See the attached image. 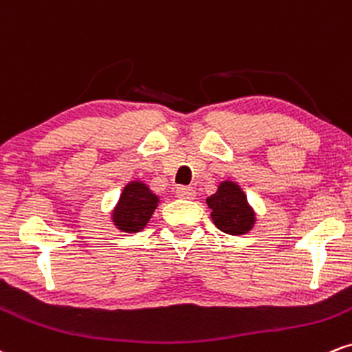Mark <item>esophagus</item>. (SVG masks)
<instances>
[{
    "instance_id": "obj_1",
    "label": "esophagus",
    "mask_w": 352,
    "mask_h": 352,
    "mask_svg": "<svg viewBox=\"0 0 352 352\" xmlns=\"http://www.w3.org/2000/svg\"><path fill=\"white\" fill-rule=\"evenodd\" d=\"M176 196L181 197V199H194L196 189L191 188V186H179V188H176Z\"/></svg>"
}]
</instances>
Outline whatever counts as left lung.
<instances>
[{"label":"left lung","mask_w":352,"mask_h":352,"mask_svg":"<svg viewBox=\"0 0 352 352\" xmlns=\"http://www.w3.org/2000/svg\"><path fill=\"white\" fill-rule=\"evenodd\" d=\"M214 226L229 235H242L254 229L255 210L245 192L234 181H222L217 191L206 199Z\"/></svg>","instance_id":"left-lung-1"}]
</instances>
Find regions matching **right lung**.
Segmentation results:
<instances>
[{"mask_svg": "<svg viewBox=\"0 0 352 352\" xmlns=\"http://www.w3.org/2000/svg\"><path fill=\"white\" fill-rule=\"evenodd\" d=\"M160 197L143 181H130L111 210V222L122 232H140L150 222Z\"/></svg>", "mask_w": 352, "mask_h": 352, "instance_id": "obj_1", "label": "right lung"}]
</instances>
